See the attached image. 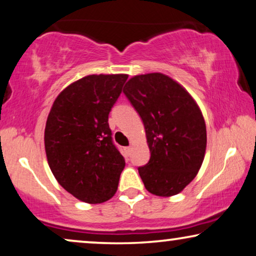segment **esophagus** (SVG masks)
Listing matches in <instances>:
<instances>
[{"instance_id":"esophagus-1","label":"esophagus","mask_w":256,"mask_h":256,"mask_svg":"<svg viewBox=\"0 0 256 256\" xmlns=\"http://www.w3.org/2000/svg\"><path fill=\"white\" fill-rule=\"evenodd\" d=\"M124 152L127 154V156L130 155V152H132V146H126V148H124Z\"/></svg>"}]
</instances>
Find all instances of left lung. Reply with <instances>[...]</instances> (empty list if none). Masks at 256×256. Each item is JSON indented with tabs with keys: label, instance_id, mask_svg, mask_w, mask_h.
I'll list each match as a JSON object with an SVG mask.
<instances>
[{
	"label": "left lung",
	"instance_id": "obj_1",
	"mask_svg": "<svg viewBox=\"0 0 256 256\" xmlns=\"http://www.w3.org/2000/svg\"><path fill=\"white\" fill-rule=\"evenodd\" d=\"M124 93L141 116L150 160L138 168L150 194L171 197L194 180L206 152L202 110L180 84L163 73L135 76Z\"/></svg>",
	"mask_w": 256,
	"mask_h": 256
}]
</instances>
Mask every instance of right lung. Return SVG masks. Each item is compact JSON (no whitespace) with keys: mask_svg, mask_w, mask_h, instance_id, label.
<instances>
[{"mask_svg":"<svg viewBox=\"0 0 256 256\" xmlns=\"http://www.w3.org/2000/svg\"><path fill=\"white\" fill-rule=\"evenodd\" d=\"M127 74H90L56 98L44 132L48 166L68 194L88 204L113 197L126 166L112 141L108 114Z\"/></svg>","mask_w":256,"mask_h":256,"instance_id":"right-lung-1","label":"right lung"}]
</instances>
